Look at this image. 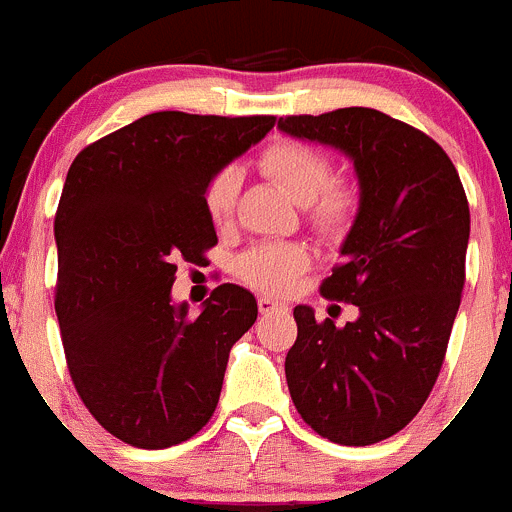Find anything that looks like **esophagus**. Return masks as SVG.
Wrapping results in <instances>:
<instances>
[{
	"label": "esophagus",
	"instance_id": "obj_1",
	"mask_svg": "<svg viewBox=\"0 0 512 512\" xmlns=\"http://www.w3.org/2000/svg\"><path fill=\"white\" fill-rule=\"evenodd\" d=\"M258 311L261 313H273V311H288L286 303L276 301V298H268V296H261L258 298Z\"/></svg>",
	"mask_w": 512,
	"mask_h": 512
}]
</instances>
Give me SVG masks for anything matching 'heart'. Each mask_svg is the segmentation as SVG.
I'll list each match as a JSON object with an SVG mask.
<instances>
[{"mask_svg": "<svg viewBox=\"0 0 512 512\" xmlns=\"http://www.w3.org/2000/svg\"><path fill=\"white\" fill-rule=\"evenodd\" d=\"M261 171L271 176L296 204L306 206L313 226L323 234L341 231L356 209V191L346 181L328 179L331 159L316 146L298 139H281L261 154ZM241 189V171L226 166L204 191L206 214L214 224H224L234 214ZM311 256L298 244H261L241 256L239 273L261 291L281 293L296 281Z\"/></svg>", "mask_w": 512, "mask_h": 512, "instance_id": "1", "label": "heart"}]
</instances>
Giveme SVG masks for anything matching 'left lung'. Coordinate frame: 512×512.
Segmentation results:
<instances>
[{
  "instance_id": "8db88e82",
  "label": "left lung",
  "mask_w": 512,
  "mask_h": 512,
  "mask_svg": "<svg viewBox=\"0 0 512 512\" xmlns=\"http://www.w3.org/2000/svg\"><path fill=\"white\" fill-rule=\"evenodd\" d=\"M283 134L346 156L358 211L323 296L358 306L356 321L293 308L286 356L293 406L341 445L391 438L416 418L443 366L465 283L470 211L453 161L430 136L363 106L278 119Z\"/></svg>"
}]
</instances>
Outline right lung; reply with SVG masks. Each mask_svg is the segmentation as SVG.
Segmentation results:
<instances>
[{"label": "right lung", "instance_id": "right-lung-1", "mask_svg": "<svg viewBox=\"0 0 512 512\" xmlns=\"http://www.w3.org/2000/svg\"><path fill=\"white\" fill-rule=\"evenodd\" d=\"M273 116L156 111L89 144L54 219L67 366L91 416L136 448H169L214 416L254 293L224 283L199 316L174 303L176 261L216 244L204 191L273 129Z\"/></svg>", "mask_w": 512, "mask_h": 512}]
</instances>
